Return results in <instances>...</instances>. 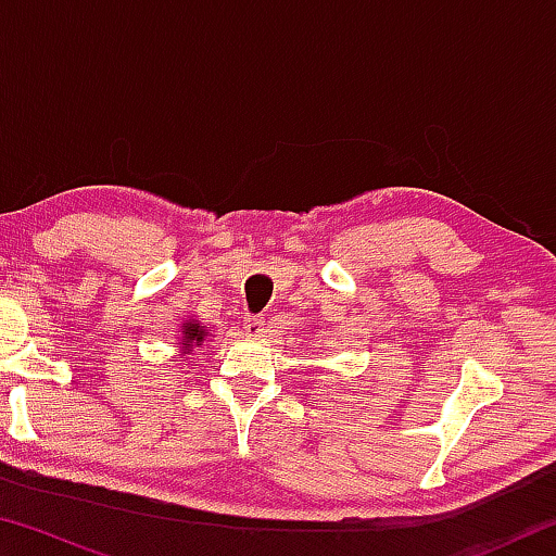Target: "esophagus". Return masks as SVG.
I'll return each instance as SVG.
<instances>
[{"mask_svg":"<svg viewBox=\"0 0 556 556\" xmlns=\"http://www.w3.org/2000/svg\"><path fill=\"white\" fill-rule=\"evenodd\" d=\"M244 331H248L250 336L265 333V316H248V318H244Z\"/></svg>","mask_w":556,"mask_h":556,"instance_id":"1","label":"esophagus"}]
</instances>
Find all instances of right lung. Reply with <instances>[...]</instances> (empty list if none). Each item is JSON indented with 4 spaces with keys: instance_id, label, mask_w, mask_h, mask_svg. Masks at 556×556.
Returning <instances> with one entry per match:
<instances>
[{
    "instance_id": "add662e5",
    "label": "right lung",
    "mask_w": 556,
    "mask_h": 556,
    "mask_svg": "<svg viewBox=\"0 0 556 556\" xmlns=\"http://www.w3.org/2000/svg\"><path fill=\"white\" fill-rule=\"evenodd\" d=\"M203 336H205V328L203 326H199V324H186L184 326V348L188 351V348H193V345H201L203 343Z\"/></svg>"
}]
</instances>
